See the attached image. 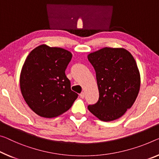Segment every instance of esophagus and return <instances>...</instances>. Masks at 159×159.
<instances>
[{
  "mask_svg": "<svg viewBox=\"0 0 159 159\" xmlns=\"http://www.w3.org/2000/svg\"><path fill=\"white\" fill-rule=\"evenodd\" d=\"M80 97H81L82 99H83V98H84V97H85V93L84 92H81V93H80Z\"/></svg>",
  "mask_w": 159,
  "mask_h": 159,
  "instance_id": "34e87169",
  "label": "esophagus"
}]
</instances>
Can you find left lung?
I'll use <instances>...</instances> for the list:
<instances>
[{
  "label": "left lung",
  "instance_id": "1",
  "mask_svg": "<svg viewBox=\"0 0 159 159\" xmlns=\"http://www.w3.org/2000/svg\"><path fill=\"white\" fill-rule=\"evenodd\" d=\"M87 58L95 72L99 98L88 109L103 121L120 118L138 96L141 77L136 60L122 48H104L89 53Z\"/></svg>",
  "mask_w": 159,
  "mask_h": 159
}]
</instances>
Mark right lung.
<instances>
[{
  "label": "right lung",
  "mask_w": 159,
  "mask_h": 159,
  "mask_svg": "<svg viewBox=\"0 0 159 159\" xmlns=\"http://www.w3.org/2000/svg\"><path fill=\"white\" fill-rule=\"evenodd\" d=\"M72 57L70 51L44 44L26 57L20 75V91L28 107L40 116H60L77 98L65 72Z\"/></svg>",
  "instance_id": "right-lung-1"
}]
</instances>
